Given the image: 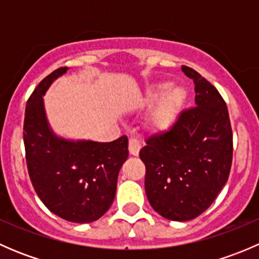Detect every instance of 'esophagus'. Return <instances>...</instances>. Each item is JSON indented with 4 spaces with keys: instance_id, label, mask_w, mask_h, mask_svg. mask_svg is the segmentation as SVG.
I'll use <instances>...</instances> for the list:
<instances>
[{
    "instance_id": "esophagus-1",
    "label": "esophagus",
    "mask_w": 259,
    "mask_h": 259,
    "mask_svg": "<svg viewBox=\"0 0 259 259\" xmlns=\"http://www.w3.org/2000/svg\"><path fill=\"white\" fill-rule=\"evenodd\" d=\"M140 148H142V145H140V143L138 142L137 139H130L129 140V153L132 154V155L137 156L138 154H139Z\"/></svg>"
}]
</instances>
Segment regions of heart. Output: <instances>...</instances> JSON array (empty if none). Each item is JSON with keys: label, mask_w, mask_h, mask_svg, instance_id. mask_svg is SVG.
Here are the masks:
<instances>
[{"label": "heart", "mask_w": 259, "mask_h": 259, "mask_svg": "<svg viewBox=\"0 0 259 259\" xmlns=\"http://www.w3.org/2000/svg\"><path fill=\"white\" fill-rule=\"evenodd\" d=\"M187 90L183 86H170V83L165 81L149 86L140 98V104L149 108L158 101L149 116L151 127L159 133L170 130L178 120L180 111L187 101Z\"/></svg>", "instance_id": "heart-1"}]
</instances>
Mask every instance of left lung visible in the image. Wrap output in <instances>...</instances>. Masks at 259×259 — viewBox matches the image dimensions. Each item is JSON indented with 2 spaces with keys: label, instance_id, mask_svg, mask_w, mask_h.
Instances as JSON below:
<instances>
[{
  "label": "left lung",
  "instance_id": "left-lung-1",
  "mask_svg": "<svg viewBox=\"0 0 259 259\" xmlns=\"http://www.w3.org/2000/svg\"><path fill=\"white\" fill-rule=\"evenodd\" d=\"M195 83V108L180 114L169 132L146 139L145 192L156 213L169 221L194 219L210 207L228 180L233 137L228 110L215 88L182 66Z\"/></svg>",
  "mask_w": 259,
  "mask_h": 259
}]
</instances>
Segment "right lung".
Segmentation results:
<instances>
[{
  "label": "right lung",
  "mask_w": 259,
  "mask_h": 259,
  "mask_svg": "<svg viewBox=\"0 0 259 259\" xmlns=\"http://www.w3.org/2000/svg\"><path fill=\"white\" fill-rule=\"evenodd\" d=\"M60 67L41 81L26 105V161L36 193L50 211L72 223L98 221L113 204L120 168L129 155L127 138L110 143L67 139L52 130L44 96Z\"/></svg>",
  "instance_id": "obj_1"
}]
</instances>
